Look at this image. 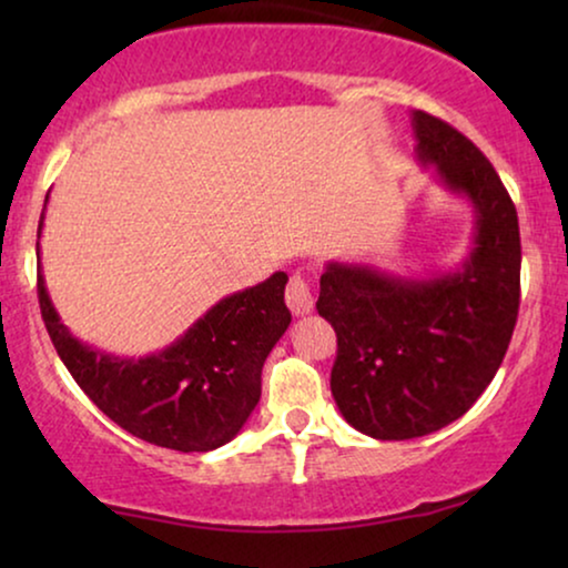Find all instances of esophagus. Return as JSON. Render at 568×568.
<instances>
[{"mask_svg": "<svg viewBox=\"0 0 568 568\" xmlns=\"http://www.w3.org/2000/svg\"><path fill=\"white\" fill-rule=\"evenodd\" d=\"M286 305H290L292 315H307L310 310H313L315 300H313V292H310V284L305 276L294 274L290 278V284H286Z\"/></svg>", "mask_w": 568, "mask_h": 568, "instance_id": "esophagus-1", "label": "esophagus"}]
</instances>
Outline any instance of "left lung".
<instances>
[{
  "mask_svg": "<svg viewBox=\"0 0 568 568\" xmlns=\"http://www.w3.org/2000/svg\"><path fill=\"white\" fill-rule=\"evenodd\" d=\"M416 160L473 209L460 266L398 276L331 261L317 313L338 338L331 393L341 416L372 439L439 432L480 398L507 354L519 310V224L501 178L449 123L410 113Z\"/></svg>",
  "mask_w": 568,
  "mask_h": 568,
  "instance_id": "8db88e82",
  "label": "left lung"
}]
</instances>
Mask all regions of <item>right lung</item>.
<instances>
[{
    "label": "right lung",
    "mask_w": 568,
    "mask_h": 568,
    "mask_svg": "<svg viewBox=\"0 0 568 568\" xmlns=\"http://www.w3.org/2000/svg\"><path fill=\"white\" fill-rule=\"evenodd\" d=\"M49 204V196H45ZM43 204V209H45ZM43 214L38 222V240ZM41 258V245H36ZM290 276L230 294L181 338L146 356H115L74 338L53 307L38 268V302L53 348L84 395L134 437L178 453H209L243 429L261 400V369L290 328Z\"/></svg>",
    "instance_id": "right-lung-1"
}]
</instances>
